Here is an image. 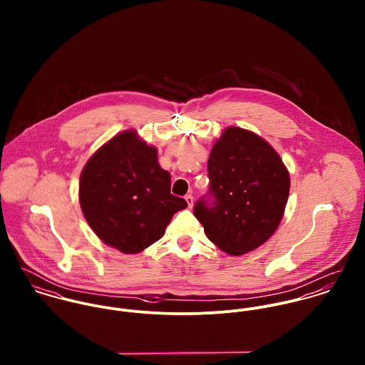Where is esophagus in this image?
<instances>
[{
    "instance_id": "obj_1",
    "label": "esophagus",
    "mask_w": 365,
    "mask_h": 365,
    "mask_svg": "<svg viewBox=\"0 0 365 365\" xmlns=\"http://www.w3.org/2000/svg\"><path fill=\"white\" fill-rule=\"evenodd\" d=\"M185 201H187V204H188V208H192V205H194V197H192L191 194H187V195H185Z\"/></svg>"
}]
</instances>
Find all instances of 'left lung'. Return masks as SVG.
<instances>
[{"mask_svg": "<svg viewBox=\"0 0 365 365\" xmlns=\"http://www.w3.org/2000/svg\"><path fill=\"white\" fill-rule=\"evenodd\" d=\"M208 197L194 215L209 240L230 256L265 243L277 230L289 194V173L278 153L256 133L230 126L208 160Z\"/></svg>", "mask_w": 365, "mask_h": 365, "instance_id": "obj_1", "label": "left lung"}]
</instances>
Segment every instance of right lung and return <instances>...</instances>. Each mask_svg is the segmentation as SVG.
I'll return each mask as SVG.
<instances>
[{
	"label": "right lung",
	"mask_w": 365,
	"mask_h": 365,
	"mask_svg": "<svg viewBox=\"0 0 365 365\" xmlns=\"http://www.w3.org/2000/svg\"><path fill=\"white\" fill-rule=\"evenodd\" d=\"M171 177L156 148L125 130L87 161L80 177L81 210L105 245L125 255L145 250L165 232L173 215L187 208L170 192Z\"/></svg>",
	"instance_id": "obj_1"
}]
</instances>
